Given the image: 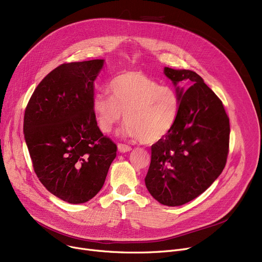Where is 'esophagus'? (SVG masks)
<instances>
[{
    "mask_svg": "<svg viewBox=\"0 0 262 262\" xmlns=\"http://www.w3.org/2000/svg\"><path fill=\"white\" fill-rule=\"evenodd\" d=\"M118 149L120 153H126V152H129V150H132V146L127 145V144H124V143H119L118 144Z\"/></svg>",
    "mask_w": 262,
    "mask_h": 262,
    "instance_id": "obj_1",
    "label": "esophagus"
}]
</instances>
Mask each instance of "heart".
<instances>
[{
	"instance_id": "heart-1",
	"label": "heart",
	"mask_w": 262,
	"mask_h": 262,
	"mask_svg": "<svg viewBox=\"0 0 262 262\" xmlns=\"http://www.w3.org/2000/svg\"><path fill=\"white\" fill-rule=\"evenodd\" d=\"M109 87L113 96L98 93L93 99L95 120L103 133L112 132L124 115V134L143 143L161 140L175 126L181 99L174 89L139 72L121 74Z\"/></svg>"
}]
</instances>
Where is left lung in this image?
<instances>
[{"label": "left lung", "mask_w": 262, "mask_h": 262, "mask_svg": "<svg viewBox=\"0 0 262 262\" xmlns=\"http://www.w3.org/2000/svg\"><path fill=\"white\" fill-rule=\"evenodd\" d=\"M164 74L175 86H185L176 88L180 115L173 129L152 145L144 181L159 203L181 206L202 194L225 168L229 119L222 101L199 74L167 67Z\"/></svg>", "instance_id": "8db88e82"}]
</instances>
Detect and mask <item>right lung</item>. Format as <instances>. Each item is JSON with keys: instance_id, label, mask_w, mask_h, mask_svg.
Returning a JSON list of instances; mask_svg holds the SVG:
<instances>
[{"instance_id": "add662e5", "label": "right lung", "mask_w": 262, "mask_h": 262, "mask_svg": "<svg viewBox=\"0 0 262 262\" xmlns=\"http://www.w3.org/2000/svg\"><path fill=\"white\" fill-rule=\"evenodd\" d=\"M103 64L93 59L58 66L25 108L23 132L34 171L52 194L71 204L96 195L117 156L93 112V81Z\"/></svg>"}]
</instances>
